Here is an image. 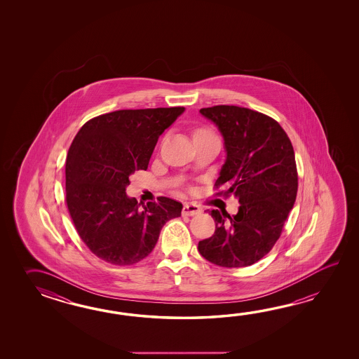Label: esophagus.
I'll return each instance as SVG.
<instances>
[{
	"label": "esophagus",
	"instance_id": "obj_1",
	"mask_svg": "<svg viewBox=\"0 0 359 359\" xmlns=\"http://www.w3.org/2000/svg\"><path fill=\"white\" fill-rule=\"evenodd\" d=\"M201 213V208L194 204V203H186L183 205L182 214L183 215H196V214Z\"/></svg>",
	"mask_w": 359,
	"mask_h": 359
}]
</instances>
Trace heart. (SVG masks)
Returning a JSON list of instances; mask_svg holds the SVG:
<instances>
[{
    "label": "heart",
    "mask_w": 359,
    "mask_h": 359,
    "mask_svg": "<svg viewBox=\"0 0 359 359\" xmlns=\"http://www.w3.org/2000/svg\"><path fill=\"white\" fill-rule=\"evenodd\" d=\"M201 135H210V132L208 130H198L195 132L194 137H196V136H201Z\"/></svg>",
    "instance_id": "1"
}]
</instances>
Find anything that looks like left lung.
<instances>
[{
	"mask_svg": "<svg viewBox=\"0 0 359 359\" xmlns=\"http://www.w3.org/2000/svg\"><path fill=\"white\" fill-rule=\"evenodd\" d=\"M200 114L221 132L226 149L215 187H224L240 206L235 215L210 210L212 237L198 241V252L215 266H252L273 248L298 192L295 154L283 127L246 107L217 105ZM218 192V194H222Z\"/></svg>",
	"mask_w": 359,
	"mask_h": 359,
	"instance_id": "left-lung-1",
	"label": "left lung"
}]
</instances>
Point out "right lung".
<instances>
[{
    "mask_svg": "<svg viewBox=\"0 0 359 359\" xmlns=\"http://www.w3.org/2000/svg\"><path fill=\"white\" fill-rule=\"evenodd\" d=\"M184 107L118 110L84 124L69 147L65 190L78 235L96 257L132 266L153 252L161 229L182 212L173 198L138 203L126 194L146 170L158 138Z\"/></svg>",
    "mask_w": 359,
    "mask_h": 359,
    "instance_id": "add662e5",
    "label": "right lung"
}]
</instances>
